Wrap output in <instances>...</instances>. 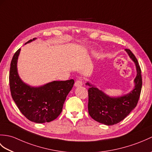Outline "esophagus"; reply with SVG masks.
I'll return each instance as SVG.
<instances>
[{
  "label": "esophagus",
  "mask_w": 152,
  "mask_h": 152,
  "mask_svg": "<svg viewBox=\"0 0 152 152\" xmlns=\"http://www.w3.org/2000/svg\"><path fill=\"white\" fill-rule=\"evenodd\" d=\"M82 85H83L82 81V80H76V82H75V86L76 87H78L82 86Z\"/></svg>",
  "instance_id": "34e87169"
}]
</instances>
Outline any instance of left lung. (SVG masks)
<instances>
[{
	"instance_id": "left-lung-1",
	"label": "left lung",
	"mask_w": 152,
	"mask_h": 152,
	"mask_svg": "<svg viewBox=\"0 0 152 152\" xmlns=\"http://www.w3.org/2000/svg\"><path fill=\"white\" fill-rule=\"evenodd\" d=\"M134 63L137 69V76L134 82L135 87L129 93L119 97H110L97 87L87 82L89 102L88 111L94 121L107 126L117 124L128 116L136 107L142 89L141 70L138 61L129 49H125Z\"/></svg>"
}]
</instances>
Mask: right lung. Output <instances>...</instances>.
<instances>
[{
  "label": "right lung",
  "mask_w": 152,
  "mask_h": 152,
  "mask_svg": "<svg viewBox=\"0 0 152 152\" xmlns=\"http://www.w3.org/2000/svg\"><path fill=\"white\" fill-rule=\"evenodd\" d=\"M36 39L29 40L26 43ZM20 50V48L14 54L10 64L9 81L13 100L29 121L36 123L54 121L61 113L66 97L75 81L72 79L54 81L39 87L28 86L20 80L17 72V63Z\"/></svg>",
  "instance_id": "obj_1"
}]
</instances>
